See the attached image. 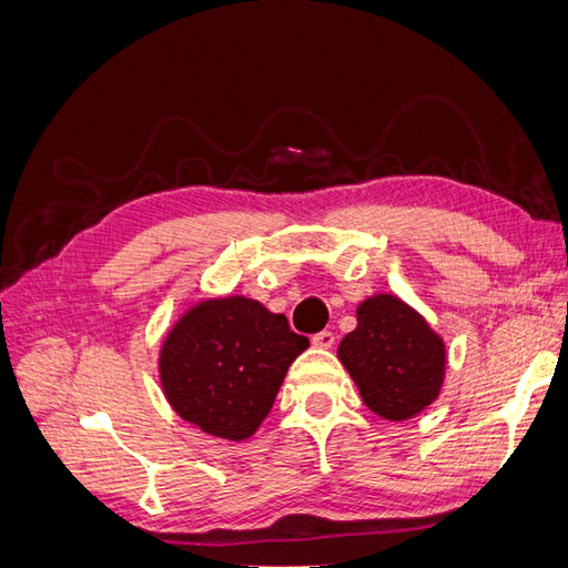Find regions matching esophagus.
<instances>
[{"instance_id": "obj_1", "label": "esophagus", "mask_w": 568, "mask_h": 568, "mask_svg": "<svg viewBox=\"0 0 568 568\" xmlns=\"http://www.w3.org/2000/svg\"><path fill=\"white\" fill-rule=\"evenodd\" d=\"M313 346L315 348H332L334 346V334L332 332H320L313 336Z\"/></svg>"}]
</instances>
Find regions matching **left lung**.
I'll return each instance as SVG.
<instances>
[{"label":"left lung","instance_id":"left-lung-1","mask_svg":"<svg viewBox=\"0 0 568 568\" xmlns=\"http://www.w3.org/2000/svg\"><path fill=\"white\" fill-rule=\"evenodd\" d=\"M365 405L403 422L436 400L445 369L443 341L395 296H374L357 307V326L338 346Z\"/></svg>","mask_w":568,"mask_h":568}]
</instances>
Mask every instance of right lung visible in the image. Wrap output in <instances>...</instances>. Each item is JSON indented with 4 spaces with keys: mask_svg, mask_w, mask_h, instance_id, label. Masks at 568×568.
Segmentation results:
<instances>
[{
    "mask_svg": "<svg viewBox=\"0 0 568 568\" xmlns=\"http://www.w3.org/2000/svg\"><path fill=\"white\" fill-rule=\"evenodd\" d=\"M307 346V336L257 301H205L163 343V388L184 422L217 438L244 440L267 417L288 365Z\"/></svg>",
    "mask_w": 568,
    "mask_h": 568,
    "instance_id": "right-lung-1",
    "label": "right lung"
}]
</instances>
